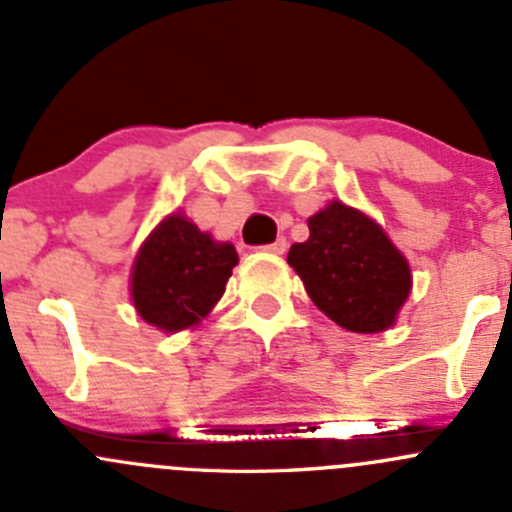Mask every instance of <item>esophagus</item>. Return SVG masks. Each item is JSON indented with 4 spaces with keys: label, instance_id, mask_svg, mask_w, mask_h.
Segmentation results:
<instances>
[{
    "label": "esophagus",
    "instance_id": "34e87169",
    "mask_svg": "<svg viewBox=\"0 0 512 512\" xmlns=\"http://www.w3.org/2000/svg\"><path fill=\"white\" fill-rule=\"evenodd\" d=\"M265 250L267 252H275V255H282V252L287 250V240H285V237H277V240L272 242V245H267Z\"/></svg>",
    "mask_w": 512,
    "mask_h": 512
}]
</instances>
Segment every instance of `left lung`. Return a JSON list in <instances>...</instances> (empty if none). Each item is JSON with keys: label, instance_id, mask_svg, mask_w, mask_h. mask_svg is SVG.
Returning <instances> with one entry per match:
<instances>
[{"label": "left lung", "instance_id": "obj_1", "mask_svg": "<svg viewBox=\"0 0 512 512\" xmlns=\"http://www.w3.org/2000/svg\"><path fill=\"white\" fill-rule=\"evenodd\" d=\"M307 225L309 240L294 242L287 262L312 302L349 332L394 327L411 292V267L381 225L339 200L314 213Z\"/></svg>", "mask_w": 512, "mask_h": 512}]
</instances>
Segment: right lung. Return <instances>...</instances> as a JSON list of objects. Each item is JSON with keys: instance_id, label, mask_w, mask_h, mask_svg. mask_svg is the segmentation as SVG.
<instances>
[{"instance_id": "right-lung-1", "label": "right lung", "mask_w": 512, "mask_h": 512, "mask_svg": "<svg viewBox=\"0 0 512 512\" xmlns=\"http://www.w3.org/2000/svg\"><path fill=\"white\" fill-rule=\"evenodd\" d=\"M235 265L230 242H215L185 215H168L133 262V307L160 332L195 327L223 297Z\"/></svg>"}]
</instances>
